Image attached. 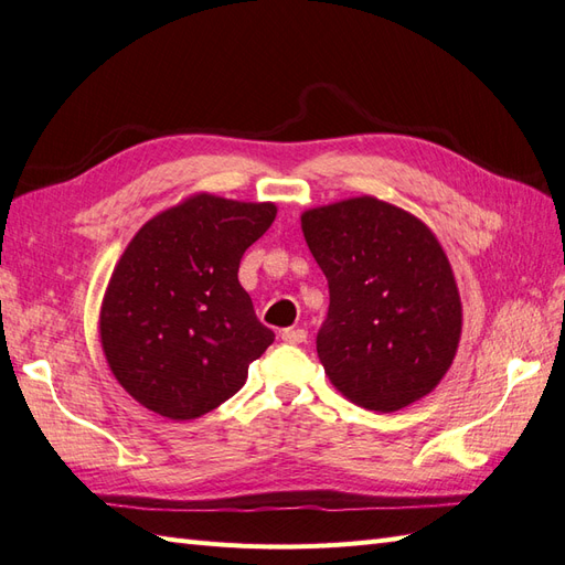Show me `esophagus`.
<instances>
[{"instance_id": "1", "label": "esophagus", "mask_w": 565, "mask_h": 565, "mask_svg": "<svg viewBox=\"0 0 565 565\" xmlns=\"http://www.w3.org/2000/svg\"><path fill=\"white\" fill-rule=\"evenodd\" d=\"M281 339L286 343H302L308 339V331L300 327H286V329H281Z\"/></svg>"}]
</instances>
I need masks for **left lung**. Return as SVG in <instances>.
<instances>
[{
  "instance_id": "obj_1",
  "label": "left lung",
  "mask_w": 565,
  "mask_h": 565,
  "mask_svg": "<svg viewBox=\"0 0 565 565\" xmlns=\"http://www.w3.org/2000/svg\"><path fill=\"white\" fill-rule=\"evenodd\" d=\"M300 222L329 284L317 355L331 384L380 413L427 396L454 363L462 317L439 241L413 214L367 195Z\"/></svg>"
}]
</instances>
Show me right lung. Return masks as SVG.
<instances>
[{"label": "right lung", "instance_id": "1", "mask_svg": "<svg viewBox=\"0 0 565 565\" xmlns=\"http://www.w3.org/2000/svg\"><path fill=\"white\" fill-rule=\"evenodd\" d=\"M271 202L195 195L145 224L111 274L99 337L114 377L145 408L193 420L222 406L274 331L238 284Z\"/></svg>", "mask_w": 565, "mask_h": 565}]
</instances>
